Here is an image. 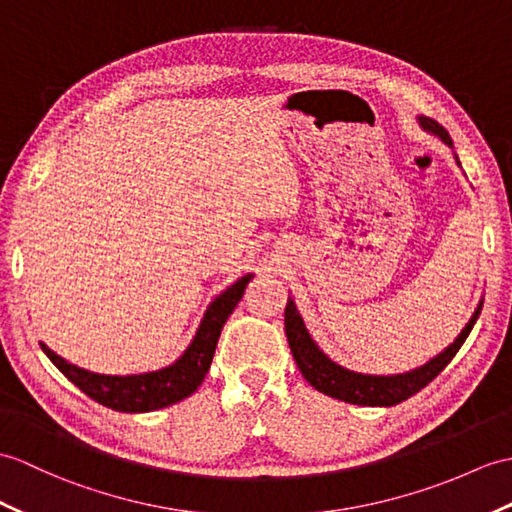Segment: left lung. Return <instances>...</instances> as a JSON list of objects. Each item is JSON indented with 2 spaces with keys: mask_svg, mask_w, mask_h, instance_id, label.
Returning <instances> with one entry per match:
<instances>
[{
  "mask_svg": "<svg viewBox=\"0 0 512 512\" xmlns=\"http://www.w3.org/2000/svg\"><path fill=\"white\" fill-rule=\"evenodd\" d=\"M417 122L425 133L436 135L443 144L454 148L451 146L449 133L441 124L430 120V117L425 115H419ZM456 163L460 165L458 157H456ZM482 303L484 299H480L478 307H475V312L469 318V323L462 327V331L456 336V340L449 344V347H445L441 353L434 355V358H430L425 364L412 368V371L395 373V375L358 373L331 360L329 355L318 347L310 331H307L303 316L299 314V310H296V303L292 296H288V305H285V336H288L290 351L294 355L296 366H299L303 377L318 392L340 399L344 403H353V406L388 408V406H397V403L406 401L412 395H417L421 388H425L438 373L443 371V368L451 362V358L458 353L462 344H465L467 336L471 334L475 320H478L482 312Z\"/></svg>",
  "mask_w": 512,
  "mask_h": 512,
  "instance_id": "8db88e82",
  "label": "left lung"
}]
</instances>
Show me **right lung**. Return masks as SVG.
Returning <instances> with one entry per match:
<instances>
[{
  "label": "right lung",
  "instance_id": "right-lung-1",
  "mask_svg": "<svg viewBox=\"0 0 512 512\" xmlns=\"http://www.w3.org/2000/svg\"><path fill=\"white\" fill-rule=\"evenodd\" d=\"M253 277V272H246L244 277L233 281L227 290H222L207 305L196 334L189 340L185 351L172 364L157 368V371L133 375L93 373L87 371V368L67 362L47 347L45 342H41V349L71 384L78 386L87 397L102 403L106 408L117 412H152L168 408L172 403L192 395L202 384L211 366L213 353H216L220 331L224 323H227V318L233 314L235 305L240 303L246 283Z\"/></svg>",
  "mask_w": 512,
  "mask_h": 512
}]
</instances>
